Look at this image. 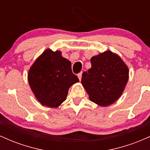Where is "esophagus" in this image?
Here are the masks:
<instances>
[{
  "label": "esophagus",
  "mask_w": 150,
  "mask_h": 150,
  "mask_svg": "<svg viewBox=\"0 0 150 150\" xmlns=\"http://www.w3.org/2000/svg\"><path fill=\"white\" fill-rule=\"evenodd\" d=\"M82 73H80L78 74V75H77V77H78V78H79V80H80V81L81 80V78H82Z\"/></svg>",
  "instance_id": "1"
}]
</instances>
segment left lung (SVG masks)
I'll list each match as a JSON object with an SVG mask.
<instances>
[{"label":"left lung","instance_id":"left-lung-1","mask_svg":"<svg viewBox=\"0 0 150 150\" xmlns=\"http://www.w3.org/2000/svg\"><path fill=\"white\" fill-rule=\"evenodd\" d=\"M92 67L82 75V82L91 101L101 106L113 104L123 94L128 80V68L111 51L93 56Z\"/></svg>","mask_w":150,"mask_h":150}]
</instances>
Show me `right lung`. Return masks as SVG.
<instances>
[{
	"label": "right lung",
	"mask_w": 150,
	"mask_h": 150,
	"mask_svg": "<svg viewBox=\"0 0 150 150\" xmlns=\"http://www.w3.org/2000/svg\"><path fill=\"white\" fill-rule=\"evenodd\" d=\"M30 88L43 106L56 108L66 99L68 89L79 82L71 63L60 51L46 49L34 61L28 72Z\"/></svg>",
	"instance_id": "1"
}]
</instances>
